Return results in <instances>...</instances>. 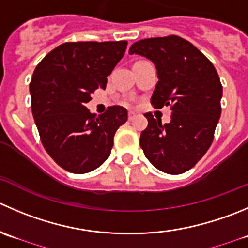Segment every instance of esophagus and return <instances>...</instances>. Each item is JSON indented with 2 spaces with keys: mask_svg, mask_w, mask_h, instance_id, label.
Here are the masks:
<instances>
[{
  "mask_svg": "<svg viewBox=\"0 0 248 248\" xmlns=\"http://www.w3.org/2000/svg\"><path fill=\"white\" fill-rule=\"evenodd\" d=\"M134 117H136V112L129 111V112H128V120H129V121H132V120H133Z\"/></svg>",
  "mask_w": 248,
  "mask_h": 248,
  "instance_id": "34e87169",
  "label": "esophagus"
}]
</instances>
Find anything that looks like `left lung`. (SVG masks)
Here are the masks:
<instances>
[{
	"instance_id": "8db88e82",
	"label": "left lung",
	"mask_w": 248,
	"mask_h": 248,
	"mask_svg": "<svg viewBox=\"0 0 248 248\" xmlns=\"http://www.w3.org/2000/svg\"><path fill=\"white\" fill-rule=\"evenodd\" d=\"M129 54L151 60L158 82L151 95L156 108L170 105L168 124L154 119L140 134L144 155L154 167L180 174L196 165L208 150L220 117L223 87L210 60L179 36L145 38L133 43Z\"/></svg>"
}]
</instances>
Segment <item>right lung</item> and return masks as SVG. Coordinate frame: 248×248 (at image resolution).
I'll return each mask as SVG.
<instances>
[{
	"mask_svg": "<svg viewBox=\"0 0 248 248\" xmlns=\"http://www.w3.org/2000/svg\"><path fill=\"white\" fill-rule=\"evenodd\" d=\"M126 41L66 42L50 50L36 66L30 83L31 109L48 155L64 170L81 174L105 162L114 136L127 121L115 105L92 114L86 104L122 59Z\"/></svg>",
	"mask_w": 248,
	"mask_h": 248,
	"instance_id": "right-lung-1",
	"label": "right lung"
}]
</instances>
